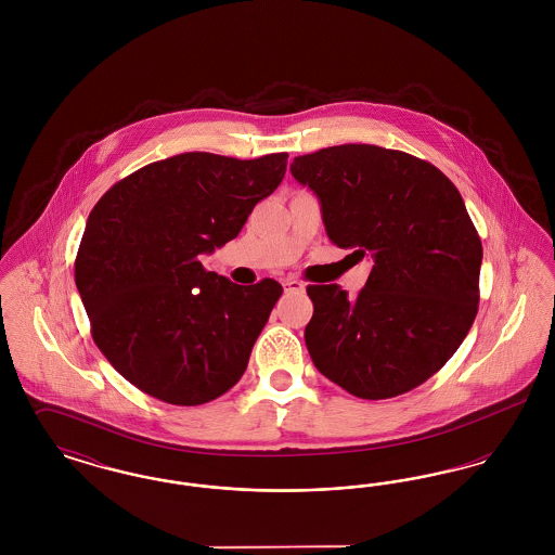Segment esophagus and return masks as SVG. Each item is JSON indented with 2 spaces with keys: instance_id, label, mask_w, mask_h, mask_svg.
I'll use <instances>...</instances> for the list:
<instances>
[{
  "instance_id": "34e87169",
  "label": "esophagus",
  "mask_w": 555,
  "mask_h": 555,
  "mask_svg": "<svg viewBox=\"0 0 555 555\" xmlns=\"http://www.w3.org/2000/svg\"><path fill=\"white\" fill-rule=\"evenodd\" d=\"M283 287H285L287 293H301V291L306 289V285L301 281H297V279H285Z\"/></svg>"
}]
</instances>
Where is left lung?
I'll return each mask as SVG.
<instances>
[{"label":"left lung","mask_w":555,"mask_h":555,"mask_svg":"<svg viewBox=\"0 0 555 555\" xmlns=\"http://www.w3.org/2000/svg\"><path fill=\"white\" fill-rule=\"evenodd\" d=\"M291 175L317 193L328 238L374 262L356 297L308 285L314 366L362 399L416 389L478 312L482 245L460 191L426 159L364 143L297 156Z\"/></svg>","instance_id":"obj_1"}]
</instances>
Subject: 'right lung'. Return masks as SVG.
I'll return each instance as SVG.
<instances>
[{"label": "right lung", "instance_id": "1", "mask_svg": "<svg viewBox=\"0 0 555 555\" xmlns=\"http://www.w3.org/2000/svg\"><path fill=\"white\" fill-rule=\"evenodd\" d=\"M287 158L186 152L134 170L89 214L75 281L91 337L143 393L199 405L243 376L283 287L235 285L199 256L237 237Z\"/></svg>", "mask_w": 555, "mask_h": 555}]
</instances>
